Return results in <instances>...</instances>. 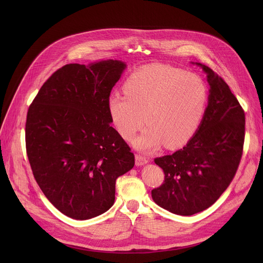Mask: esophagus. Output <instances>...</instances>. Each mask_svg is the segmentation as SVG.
Here are the masks:
<instances>
[{"instance_id": "obj_1", "label": "esophagus", "mask_w": 263, "mask_h": 263, "mask_svg": "<svg viewBox=\"0 0 263 263\" xmlns=\"http://www.w3.org/2000/svg\"><path fill=\"white\" fill-rule=\"evenodd\" d=\"M149 162V159L145 156L142 155H135V164L137 166H142V165H145Z\"/></svg>"}]
</instances>
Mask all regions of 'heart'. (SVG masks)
<instances>
[{"mask_svg": "<svg viewBox=\"0 0 263 263\" xmlns=\"http://www.w3.org/2000/svg\"><path fill=\"white\" fill-rule=\"evenodd\" d=\"M124 93L109 95L107 107L119 134L135 140L141 150L186 143L196 132L206 102V87L194 73L165 65H150L132 73L123 85Z\"/></svg>", "mask_w": 263, "mask_h": 263, "instance_id": "1", "label": "heart"}]
</instances>
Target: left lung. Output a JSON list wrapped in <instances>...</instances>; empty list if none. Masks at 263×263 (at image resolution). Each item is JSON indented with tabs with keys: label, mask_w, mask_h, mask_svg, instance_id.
I'll list each match as a JSON object with an SVG mask.
<instances>
[{
	"label": "left lung",
	"mask_w": 263,
	"mask_h": 263,
	"mask_svg": "<svg viewBox=\"0 0 263 263\" xmlns=\"http://www.w3.org/2000/svg\"><path fill=\"white\" fill-rule=\"evenodd\" d=\"M209 83L208 106L196 133L173 155L155 159L164 182L151 191L161 208L178 215L208 209L237 173L243 154L245 114L227 83L211 68L196 63Z\"/></svg>",
	"instance_id": "1"
}]
</instances>
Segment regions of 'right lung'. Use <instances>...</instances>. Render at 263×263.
I'll return each instance as SVG.
<instances>
[{
  "mask_svg": "<svg viewBox=\"0 0 263 263\" xmlns=\"http://www.w3.org/2000/svg\"><path fill=\"white\" fill-rule=\"evenodd\" d=\"M126 64H68L41 86L27 110L25 146L35 180L49 201L74 219L114 204L116 179L134 155L110 127L107 101Z\"/></svg>",
  "mask_w": 263,
  "mask_h": 263,
  "instance_id": "1",
  "label": "right lung"
}]
</instances>
